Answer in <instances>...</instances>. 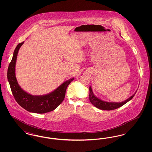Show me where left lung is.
<instances>
[{
	"instance_id": "1",
	"label": "left lung",
	"mask_w": 152,
	"mask_h": 152,
	"mask_svg": "<svg viewBox=\"0 0 152 152\" xmlns=\"http://www.w3.org/2000/svg\"><path fill=\"white\" fill-rule=\"evenodd\" d=\"M137 91H136L134 94H133L132 96H130L129 98L126 99L125 101H122V102H108V101H104L100 99L97 97L96 96H94V94L92 91V88L90 86L89 87V101L91 102L94 105L95 107L97 108L100 109L101 110H111L113 109H116L117 108H118L121 107V106L125 104L126 102L128 101L131 100L136 93L137 92Z\"/></svg>"
}]
</instances>
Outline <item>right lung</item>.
I'll return each mask as SVG.
<instances>
[{"label": "right lung", "instance_id": "right-lung-1", "mask_svg": "<svg viewBox=\"0 0 152 152\" xmlns=\"http://www.w3.org/2000/svg\"><path fill=\"white\" fill-rule=\"evenodd\" d=\"M23 43L24 42H22L16 46L8 68V81L15 99L22 108L29 112L42 114L52 111L64 99L66 88L74 80V77L65 81L48 94L34 96L24 91L19 86L15 75V65L18 51Z\"/></svg>", "mask_w": 152, "mask_h": 152}]
</instances>
